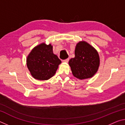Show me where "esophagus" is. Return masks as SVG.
Segmentation results:
<instances>
[{"instance_id": "1", "label": "esophagus", "mask_w": 125, "mask_h": 125, "mask_svg": "<svg viewBox=\"0 0 125 125\" xmlns=\"http://www.w3.org/2000/svg\"><path fill=\"white\" fill-rule=\"evenodd\" d=\"M68 61H69V59L68 58H67V59H65V60H63V62H65V63H68Z\"/></svg>"}]
</instances>
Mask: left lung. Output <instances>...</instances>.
I'll return each mask as SVG.
<instances>
[{
    "label": "left lung",
    "mask_w": 125,
    "mask_h": 125,
    "mask_svg": "<svg viewBox=\"0 0 125 125\" xmlns=\"http://www.w3.org/2000/svg\"><path fill=\"white\" fill-rule=\"evenodd\" d=\"M74 58L69 61L74 77L82 80L93 77L98 71L100 57L98 51L86 41H80L76 45Z\"/></svg>",
    "instance_id": "8db88e82"
}]
</instances>
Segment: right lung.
<instances>
[{
    "mask_svg": "<svg viewBox=\"0 0 125 125\" xmlns=\"http://www.w3.org/2000/svg\"><path fill=\"white\" fill-rule=\"evenodd\" d=\"M61 61L53 52L51 44L43 43L33 48L26 58L27 68L35 79L46 80L53 76Z\"/></svg>",
    "mask_w": 125,
    "mask_h": 125,
    "instance_id": "obj_1",
    "label": "right lung"
}]
</instances>
